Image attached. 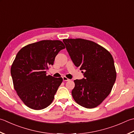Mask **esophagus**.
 Returning <instances> with one entry per match:
<instances>
[{
    "label": "esophagus",
    "mask_w": 134,
    "mask_h": 134,
    "mask_svg": "<svg viewBox=\"0 0 134 134\" xmlns=\"http://www.w3.org/2000/svg\"><path fill=\"white\" fill-rule=\"evenodd\" d=\"M63 80L64 81H67L70 80L69 78H67L66 77H63Z\"/></svg>",
    "instance_id": "34e87169"
}]
</instances>
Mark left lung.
Here are the masks:
<instances>
[{"label": "left lung", "instance_id": "obj_1", "mask_svg": "<svg viewBox=\"0 0 134 134\" xmlns=\"http://www.w3.org/2000/svg\"><path fill=\"white\" fill-rule=\"evenodd\" d=\"M63 41L75 66L84 71L85 78L74 80L73 98L85 108L97 107L111 92L116 80L111 54L103 47L86 39H64Z\"/></svg>", "mask_w": 134, "mask_h": 134}]
</instances>
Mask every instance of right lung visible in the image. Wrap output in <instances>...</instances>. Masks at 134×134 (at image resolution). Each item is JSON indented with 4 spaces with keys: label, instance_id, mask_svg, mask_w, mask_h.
Here are the masks:
<instances>
[{
    "label": "right lung",
    "instance_id": "add662e5",
    "mask_svg": "<svg viewBox=\"0 0 134 134\" xmlns=\"http://www.w3.org/2000/svg\"><path fill=\"white\" fill-rule=\"evenodd\" d=\"M65 48L59 40H43L27 44L18 52L11 67L14 90L26 106L42 110L49 106L63 78L46 75V70Z\"/></svg>",
    "mask_w": 134,
    "mask_h": 134
}]
</instances>
